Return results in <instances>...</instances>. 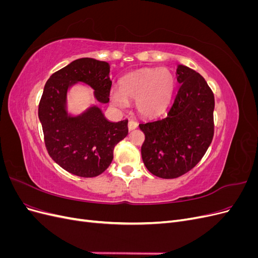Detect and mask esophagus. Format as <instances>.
<instances>
[{"instance_id": "esophagus-1", "label": "esophagus", "mask_w": 258, "mask_h": 258, "mask_svg": "<svg viewBox=\"0 0 258 258\" xmlns=\"http://www.w3.org/2000/svg\"><path fill=\"white\" fill-rule=\"evenodd\" d=\"M137 127H138V123H137V121H135V120H130V121L128 122V129H129L130 131L135 130Z\"/></svg>"}]
</instances>
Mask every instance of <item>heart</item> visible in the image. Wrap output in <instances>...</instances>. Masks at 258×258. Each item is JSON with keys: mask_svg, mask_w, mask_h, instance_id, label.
I'll return each mask as SVG.
<instances>
[{"mask_svg": "<svg viewBox=\"0 0 258 258\" xmlns=\"http://www.w3.org/2000/svg\"><path fill=\"white\" fill-rule=\"evenodd\" d=\"M174 90V77L167 69H143L120 81L119 90L111 91L112 103L118 107L137 100L138 112L146 117L160 115L168 107Z\"/></svg>", "mask_w": 258, "mask_h": 258, "instance_id": "1", "label": "heart"}]
</instances>
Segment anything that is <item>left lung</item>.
Instances as JSON below:
<instances>
[{"mask_svg":"<svg viewBox=\"0 0 258 258\" xmlns=\"http://www.w3.org/2000/svg\"><path fill=\"white\" fill-rule=\"evenodd\" d=\"M179 87L166 117L139 124L145 140L142 159L150 172L175 178L204 157L214 135V95L199 73L178 64Z\"/></svg>","mask_w":258,"mask_h":258,"instance_id":"1","label":"left lung"}]
</instances>
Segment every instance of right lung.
I'll return each mask as SVG.
<instances>
[{
    "instance_id": "right-lung-1",
    "label": "right lung",
    "mask_w": 258,
    "mask_h": 258,
    "mask_svg": "<svg viewBox=\"0 0 258 258\" xmlns=\"http://www.w3.org/2000/svg\"><path fill=\"white\" fill-rule=\"evenodd\" d=\"M77 83L95 90L98 102L110 101V64L81 58L54 72L46 82L38 104V118L52 160L74 175L93 177L111 165L114 147L128 135V120H107L97 105L79 115L70 114L68 91Z\"/></svg>"
}]
</instances>
